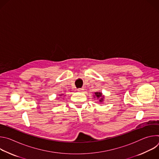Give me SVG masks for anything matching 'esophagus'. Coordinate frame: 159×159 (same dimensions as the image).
<instances>
[{
    "instance_id": "obj_1",
    "label": "esophagus",
    "mask_w": 159,
    "mask_h": 159,
    "mask_svg": "<svg viewBox=\"0 0 159 159\" xmlns=\"http://www.w3.org/2000/svg\"><path fill=\"white\" fill-rule=\"evenodd\" d=\"M77 91H82V90H84V89L83 88H79V89H77Z\"/></svg>"
}]
</instances>
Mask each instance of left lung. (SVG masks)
Here are the masks:
<instances>
[{
  "instance_id": "left-lung-1",
  "label": "left lung",
  "mask_w": 159,
  "mask_h": 159,
  "mask_svg": "<svg viewBox=\"0 0 159 159\" xmlns=\"http://www.w3.org/2000/svg\"><path fill=\"white\" fill-rule=\"evenodd\" d=\"M95 95H96V96L97 98H101V99H99V101H100V102H102V101H103V98H104V97H102V94H101V93H95Z\"/></svg>"
}]
</instances>
